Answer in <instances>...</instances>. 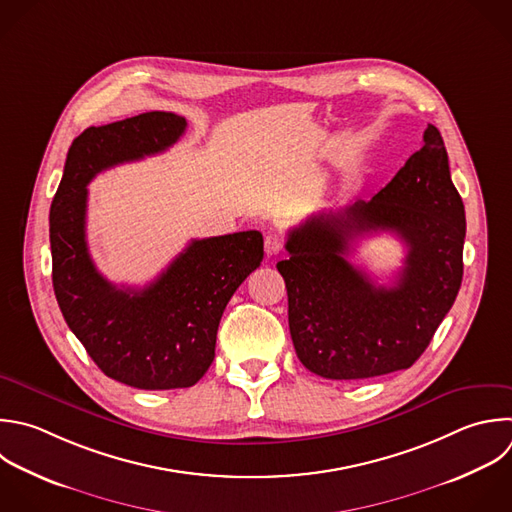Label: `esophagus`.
Masks as SVG:
<instances>
[{
  "label": "esophagus",
  "instance_id": "obj_1",
  "mask_svg": "<svg viewBox=\"0 0 512 512\" xmlns=\"http://www.w3.org/2000/svg\"><path fill=\"white\" fill-rule=\"evenodd\" d=\"M282 248H284V238H282L278 232H270V234H266V238H264V250H266V254H268V256H276V254H280V252H282Z\"/></svg>",
  "mask_w": 512,
  "mask_h": 512
}]
</instances>
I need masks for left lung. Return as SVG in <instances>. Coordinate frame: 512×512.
Here are the masks:
<instances>
[{
  "instance_id": "1",
  "label": "left lung",
  "mask_w": 512,
  "mask_h": 512,
  "mask_svg": "<svg viewBox=\"0 0 512 512\" xmlns=\"http://www.w3.org/2000/svg\"><path fill=\"white\" fill-rule=\"evenodd\" d=\"M370 231H392L409 252L392 287H376L345 256ZM464 204L450 180L440 132L372 196L310 216L288 232L276 264L288 290L290 336L300 362L330 380L410 368L452 308L462 282Z\"/></svg>"
}]
</instances>
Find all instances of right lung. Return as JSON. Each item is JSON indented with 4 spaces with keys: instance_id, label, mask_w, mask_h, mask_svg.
<instances>
[{
    "instance_id": "add662e5",
    "label": "right lung",
    "mask_w": 512,
    "mask_h": 512,
    "mask_svg": "<svg viewBox=\"0 0 512 512\" xmlns=\"http://www.w3.org/2000/svg\"><path fill=\"white\" fill-rule=\"evenodd\" d=\"M186 118L146 112L84 130L72 144L50 210L52 280L60 310L98 368L128 386H194L210 368L218 324L264 258L258 230L192 240L148 286L108 282L86 242L88 184L104 170L166 152Z\"/></svg>"
}]
</instances>
